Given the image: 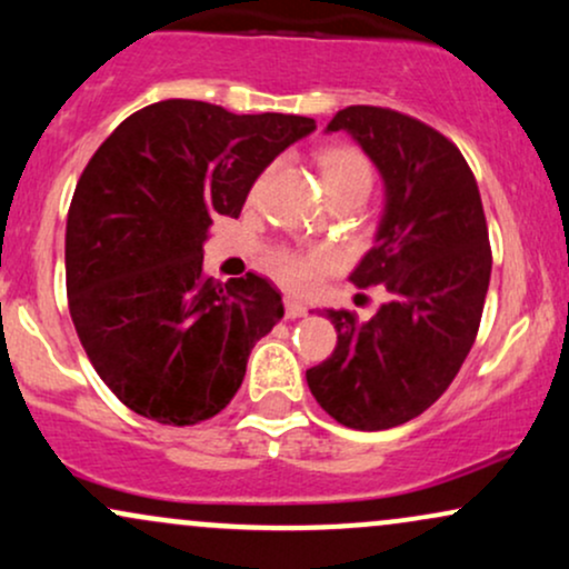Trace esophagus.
Returning a JSON list of instances; mask_svg holds the SVG:
<instances>
[{
	"label": "esophagus",
	"mask_w": 569,
	"mask_h": 569,
	"mask_svg": "<svg viewBox=\"0 0 569 569\" xmlns=\"http://www.w3.org/2000/svg\"><path fill=\"white\" fill-rule=\"evenodd\" d=\"M307 316V307L302 302H297V299H286V318H305Z\"/></svg>",
	"instance_id": "34e87169"
}]
</instances>
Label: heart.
<instances>
[{
	"label": "heart",
	"mask_w": 569,
	"mask_h": 569,
	"mask_svg": "<svg viewBox=\"0 0 569 569\" xmlns=\"http://www.w3.org/2000/svg\"><path fill=\"white\" fill-rule=\"evenodd\" d=\"M318 171L329 198L348 192H367L371 189V162L356 147H329L318 154ZM272 276L293 291H307L318 283L331 267L329 253L323 251H299V248H276L267 257Z\"/></svg>",
	"instance_id": "b5f03b06"
}]
</instances>
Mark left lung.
<instances>
[{
  "label": "left lung",
  "mask_w": 569,
  "mask_h": 569,
  "mask_svg": "<svg viewBox=\"0 0 569 569\" xmlns=\"http://www.w3.org/2000/svg\"><path fill=\"white\" fill-rule=\"evenodd\" d=\"M326 130H348L385 179L377 240L350 280L382 286L388 302L369 321L326 312L337 348L307 385L339 426L396 428L439 401L479 335L492 272L485 208L460 149L415 117L348 107Z\"/></svg>",
  "instance_id": "left-lung-1"
}]
</instances>
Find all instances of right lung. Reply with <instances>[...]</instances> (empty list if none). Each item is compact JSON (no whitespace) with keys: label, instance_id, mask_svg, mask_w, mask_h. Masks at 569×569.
Returning <instances> with one entry per match:
<instances>
[{"label":"right lung","instance_id":"right-lung-1","mask_svg":"<svg viewBox=\"0 0 569 569\" xmlns=\"http://www.w3.org/2000/svg\"><path fill=\"white\" fill-rule=\"evenodd\" d=\"M312 130L310 117L168 98L122 120L84 166L67 219L69 312L98 377L136 415L198 426L238 393L283 302L257 272L208 278L202 243Z\"/></svg>","mask_w":569,"mask_h":569}]
</instances>
